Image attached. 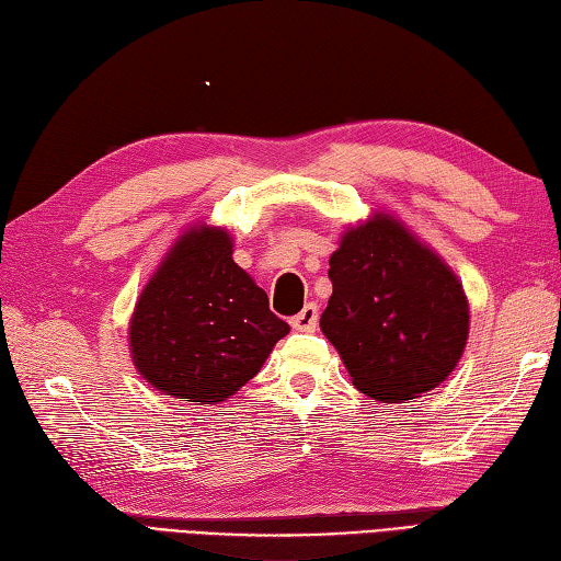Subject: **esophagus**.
Returning a JSON list of instances; mask_svg holds the SVG:
<instances>
[{
    "instance_id": "obj_1",
    "label": "esophagus",
    "mask_w": 561,
    "mask_h": 561,
    "mask_svg": "<svg viewBox=\"0 0 561 561\" xmlns=\"http://www.w3.org/2000/svg\"><path fill=\"white\" fill-rule=\"evenodd\" d=\"M317 322H319V307L314 302L305 305L300 314H295L290 319V324L295 331H314L317 329Z\"/></svg>"
}]
</instances>
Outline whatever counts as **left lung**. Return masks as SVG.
Here are the masks:
<instances>
[{
	"label": "left lung",
	"mask_w": 561,
	"mask_h": 561,
	"mask_svg": "<svg viewBox=\"0 0 561 561\" xmlns=\"http://www.w3.org/2000/svg\"><path fill=\"white\" fill-rule=\"evenodd\" d=\"M324 336L353 385L377 402H407L453 373L470 331L455 273L392 217L353 227L329 259Z\"/></svg>",
	"instance_id": "1"
}]
</instances>
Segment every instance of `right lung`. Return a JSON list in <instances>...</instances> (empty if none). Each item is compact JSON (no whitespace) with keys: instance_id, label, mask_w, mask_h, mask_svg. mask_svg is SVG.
<instances>
[{"instance_id":"obj_1","label":"right lung","mask_w":561,"mask_h":561,"mask_svg":"<svg viewBox=\"0 0 561 561\" xmlns=\"http://www.w3.org/2000/svg\"><path fill=\"white\" fill-rule=\"evenodd\" d=\"M290 327L232 259L225 230L179 239L145 285L130 322L135 368L184 402H222L254 377Z\"/></svg>"}]
</instances>
